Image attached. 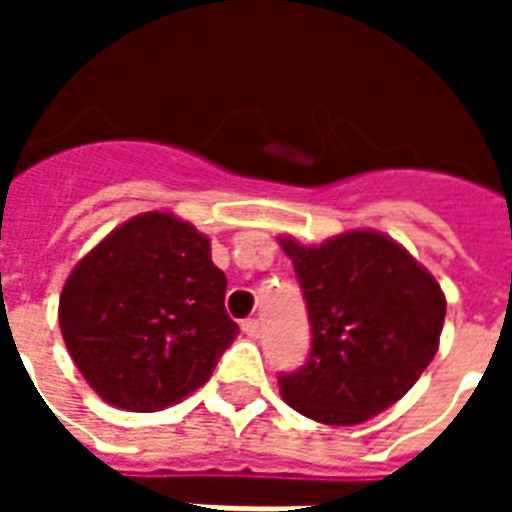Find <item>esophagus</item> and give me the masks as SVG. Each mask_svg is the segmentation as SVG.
<instances>
[{
    "label": "esophagus",
    "mask_w": 512,
    "mask_h": 512,
    "mask_svg": "<svg viewBox=\"0 0 512 512\" xmlns=\"http://www.w3.org/2000/svg\"><path fill=\"white\" fill-rule=\"evenodd\" d=\"M241 332H244L246 337H252V340H255L257 334H260V321H257V318H246V321L241 323Z\"/></svg>",
    "instance_id": "esophagus-1"
}]
</instances>
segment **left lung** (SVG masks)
Instances as JSON below:
<instances>
[{
	"mask_svg": "<svg viewBox=\"0 0 512 512\" xmlns=\"http://www.w3.org/2000/svg\"><path fill=\"white\" fill-rule=\"evenodd\" d=\"M312 326L307 365L279 376L290 408L323 425H359L406 395L439 351L447 301L406 249L376 230L321 246L279 238Z\"/></svg>",
	"mask_w": 512,
	"mask_h": 512,
	"instance_id": "left-lung-1",
	"label": "left lung"
}]
</instances>
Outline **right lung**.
Here are the masks:
<instances>
[{
	"label": "right lung",
	"mask_w": 512,
	"mask_h": 512,
	"mask_svg": "<svg viewBox=\"0 0 512 512\" xmlns=\"http://www.w3.org/2000/svg\"><path fill=\"white\" fill-rule=\"evenodd\" d=\"M211 238L172 213H139L76 263L60 329L84 381L126 411H161L211 378L238 326Z\"/></svg>",
	"instance_id": "right-lung-1"
}]
</instances>
